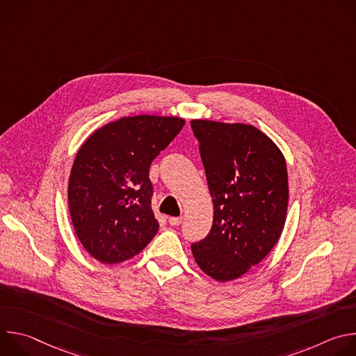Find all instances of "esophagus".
<instances>
[{
	"label": "esophagus",
	"instance_id": "1",
	"mask_svg": "<svg viewBox=\"0 0 356 356\" xmlns=\"http://www.w3.org/2000/svg\"><path fill=\"white\" fill-rule=\"evenodd\" d=\"M183 222V218L181 217H169V224L173 225V227H177Z\"/></svg>",
	"mask_w": 356,
	"mask_h": 356
}]
</instances>
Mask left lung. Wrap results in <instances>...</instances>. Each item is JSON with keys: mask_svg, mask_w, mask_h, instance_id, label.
I'll return each instance as SVG.
<instances>
[{"mask_svg": "<svg viewBox=\"0 0 356 356\" xmlns=\"http://www.w3.org/2000/svg\"><path fill=\"white\" fill-rule=\"evenodd\" d=\"M213 197L209 235L191 245L200 269L218 282L241 277L279 241L287 214L284 156L253 125L193 120Z\"/></svg>", "mask_w": 356, "mask_h": 356, "instance_id": "left-lung-1", "label": "left lung"}]
</instances>
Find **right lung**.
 <instances>
[{"mask_svg":"<svg viewBox=\"0 0 356 356\" xmlns=\"http://www.w3.org/2000/svg\"><path fill=\"white\" fill-rule=\"evenodd\" d=\"M184 122L177 117H124L97 129L79 149L69 210L79 241L97 261H128L156 235L149 168Z\"/></svg>","mask_w":356,"mask_h":356,"instance_id":"obj_1","label":"right lung"}]
</instances>
